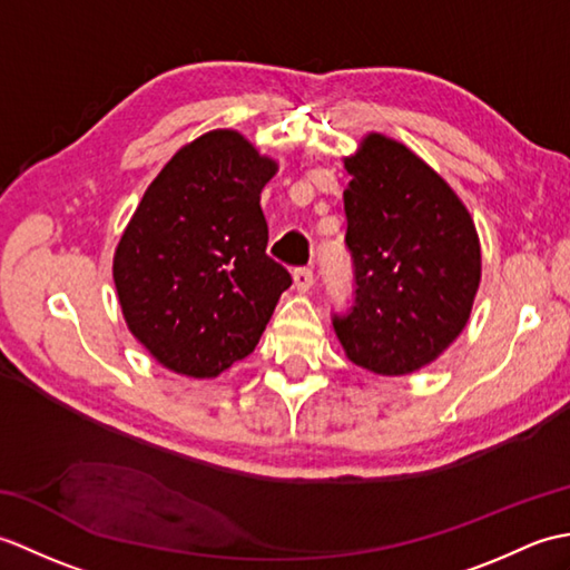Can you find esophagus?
<instances>
[{
	"label": "esophagus",
	"instance_id": "1",
	"mask_svg": "<svg viewBox=\"0 0 570 570\" xmlns=\"http://www.w3.org/2000/svg\"><path fill=\"white\" fill-rule=\"evenodd\" d=\"M294 286L298 292H308L313 286V269L311 266H296L294 269Z\"/></svg>",
	"mask_w": 570,
	"mask_h": 570
}]
</instances>
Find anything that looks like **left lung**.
Segmentation results:
<instances>
[{"label":"left lung","instance_id":"8db88e82","mask_svg":"<svg viewBox=\"0 0 570 570\" xmlns=\"http://www.w3.org/2000/svg\"><path fill=\"white\" fill-rule=\"evenodd\" d=\"M345 168L355 292L333 328L362 370L409 374L465 328L480 284L475 225L451 186L394 139L365 137Z\"/></svg>","mask_w":570,"mask_h":570}]
</instances>
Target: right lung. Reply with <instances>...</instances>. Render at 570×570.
<instances>
[{
    "mask_svg": "<svg viewBox=\"0 0 570 570\" xmlns=\"http://www.w3.org/2000/svg\"><path fill=\"white\" fill-rule=\"evenodd\" d=\"M276 164L229 129L190 141L144 193L115 252L125 321L164 367L217 377L245 360L292 274L266 254Z\"/></svg>",
    "mask_w": 570,
    "mask_h": 570,
    "instance_id": "obj_1",
    "label": "right lung"
}]
</instances>
